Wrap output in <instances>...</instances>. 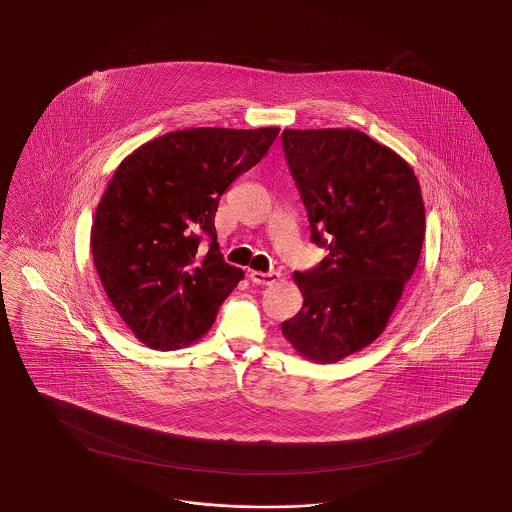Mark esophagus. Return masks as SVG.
I'll return each mask as SVG.
<instances>
[{"label":"esophagus","instance_id":"obj_1","mask_svg":"<svg viewBox=\"0 0 512 512\" xmlns=\"http://www.w3.org/2000/svg\"><path fill=\"white\" fill-rule=\"evenodd\" d=\"M249 278H251V282L259 283V285H272V283L278 282V278H280V274L278 272H257V270H251L249 272Z\"/></svg>","mask_w":512,"mask_h":512}]
</instances>
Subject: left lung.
Returning <instances> with one entry per match:
<instances>
[{
	"instance_id": "obj_1",
	"label": "left lung",
	"mask_w": 512,
	"mask_h": 512,
	"mask_svg": "<svg viewBox=\"0 0 512 512\" xmlns=\"http://www.w3.org/2000/svg\"><path fill=\"white\" fill-rule=\"evenodd\" d=\"M282 145L312 242L329 251L293 274L304 302L282 333L306 359L336 363L382 335L414 274L422 191L405 160L353 128H287Z\"/></svg>"
}]
</instances>
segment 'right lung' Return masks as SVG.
I'll return each mask as SVG.
<instances>
[{
  "mask_svg": "<svg viewBox=\"0 0 512 512\" xmlns=\"http://www.w3.org/2000/svg\"><path fill=\"white\" fill-rule=\"evenodd\" d=\"M280 128H189L147 141L119 164L90 230L94 266L128 329L153 350L193 344L244 278L225 263L215 212ZM204 235L211 246L199 247Z\"/></svg>",
  "mask_w": 512,
  "mask_h": 512,
  "instance_id": "1",
  "label": "right lung"
}]
</instances>
